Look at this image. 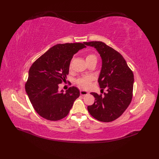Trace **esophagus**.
<instances>
[{"label": "esophagus", "mask_w": 159, "mask_h": 159, "mask_svg": "<svg viewBox=\"0 0 159 159\" xmlns=\"http://www.w3.org/2000/svg\"><path fill=\"white\" fill-rule=\"evenodd\" d=\"M80 94L81 95H86L88 94V92L86 91H84V90H80Z\"/></svg>", "instance_id": "esophagus-1"}]
</instances>
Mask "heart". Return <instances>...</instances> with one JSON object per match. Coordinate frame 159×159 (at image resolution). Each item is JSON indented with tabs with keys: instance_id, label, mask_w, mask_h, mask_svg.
Wrapping results in <instances>:
<instances>
[{
	"instance_id": "1",
	"label": "heart",
	"mask_w": 159,
	"mask_h": 159,
	"mask_svg": "<svg viewBox=\"0 0 159 159\" xmlns=\"http://www.w3.org/2000/svg\"><path fill=\"white\" fill-rule=\"evenodd\" d=\"M85 59H86V61H89L91 60H94V59L96 60V56L93 54H89L86 56ZM71 63H70V68H71ZM93 81V77L84 76L79 78L78 80H77L76 82H77V84H78L80 88L87 89L91 87Z\"/></svg>"
}]
</instances>
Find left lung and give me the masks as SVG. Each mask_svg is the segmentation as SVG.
<instances>
[{"mask_svg":"<svg viewBox=\"0 0 159 159\" xmlns=\"http://www.w3.org/2000/svg\"><path fill=\"white\" fill-rule=\"evenodd\" d=\"M96 48L102 59L98 83L104 95L91 92L95 102L89 105L90 115L99 121L111 122L119 118L127 109L133 98L134 75L122 55L104 42H84Z\"/></svg>","mask_w":159,"mask_h":159,"instance_id":"obj_1","label":"left lung"}]
</instances>
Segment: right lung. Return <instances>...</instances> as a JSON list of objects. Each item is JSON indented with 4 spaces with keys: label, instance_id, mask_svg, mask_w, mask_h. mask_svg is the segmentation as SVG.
<instances>
[{
    "label": "right lung",
    "instance_id": "add662e5",
    "mask_svg": "<svg viewBox=\"0 0 159 159\" xmlns=\"http://www.w3.org/2000/svg\"><path fill=\"white\" fill-rule=\"evenodd\" d=\"M85 47L83 43L55 45L31 66L25 89L34 109L42 117L50 121L64 118L79 98L80 91L74 86L66 92L58 88L69 74L73 56Z\"/></svg>",
    "mask_w": 159,
    "mask_h": 159
}]
</instances>
